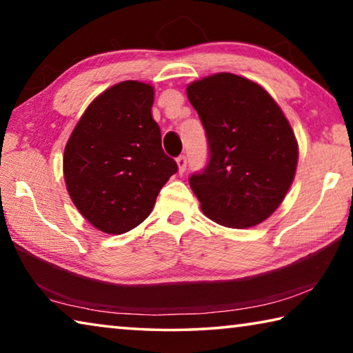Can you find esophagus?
<instances>
[{
  "label": "esophagus",
  "mask_w": 353,
  "mask_h": 353,
  "mask_svg": "<svg viewBox=\"0 0 353 353\" xmlns=\"http://www.w3.org/2000/svg\"><path fill=\"white\" fill-rule=\"evenodd\" d=\"M176 163H177V170L179 172H185V170H187V157L185 155H181V157L176 159Z\"/></svg>",
  "instance_id": "esophagus-1"
}]
</instances>
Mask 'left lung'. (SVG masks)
<instances>
[{"label": "left lung", "instance_id": "obj_1", "mask_svg": "<svg viewBox=\"0 0 353 353\" xmlns=\"http://www.w3.org/2000/svg\"><path fill=\"white\" fill-rule=\"evenodd\" d=\"M210 160L190 187L214 223L248 229L277 210L296 176L299 145L285 113L260 83L216 73L187 85Z\"/></svg>", "mask_w": 353, "mask_h": 353}]
</instances>
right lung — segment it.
<instances>
[{
	"label": "right lung",
	"instance_id": "1",
	"mask_svg": "<svg viewBox=\"0 0 353 353\" xmlns=\"http://www.w3.org/2000/svg\"><path fill=\"white\" fill-rule=\"evenodd\" d=\"M152 104L151 83L118 82L88 104L65 145L70 198L105 234L119 235L141 224L177 171L162 149Z\"/></svg>",
	"mask_w": 353,
	"mask_h": 353
}]
</instances>
